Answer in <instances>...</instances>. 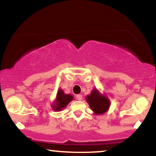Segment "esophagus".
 <instances>
[{
	"mask_svg": "<svg viewBox=\"0 0 156 156\" xmlns=\"http://www.w3.org/2000/svg\"><path fill=\"white\" fill-rule=\"evenodd\" d=\"M76 98L78 100V101H81L82 98H83V96L81 94H78V95H76Z\"/></svg>",
	"mask_w": 156,
	"mask_h": 156,
	"instance_id": "obj_1",
	"label": "esophagus"
}]
</instances>
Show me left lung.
Instances as JSON below:
<instances>
[{
    "instance_id": "1",
    "label": "left lung",
    "mask_w": 156,
    "mask_h": 156,
    "mask_svg": "<svg viewBox=\"0 0 156 156\" xmlns=\"http://www.w3.org/2000/svg\"><path fill=\"white\" fill-rule=\"evenodd\" d=\"M90 107L96 114H103L107 111L109 107V98L106 96H101L98 90L94 89L91 94L86 97Z\"/></svg>"
}]
</instances>
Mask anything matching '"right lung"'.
<instances>
[{"label": "right lung", "instance_id": "1", "mask_svg": "<svg viewBox=\"0 0 156 156\" xmlns=\"http://www.w3.org/2000/svg\"><path fill=\"white\" fill-rule=\"evenodd\" d=\"M72 95L70 94H65L63 90L60 89L58 90V94H57V98L55 104L53 105V109L55 111H60L66 107L67 104H69V102L73 100Z\"/></svg>", "mask_w": 156, "mask_h": 156}]
</instances>
